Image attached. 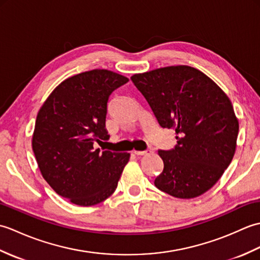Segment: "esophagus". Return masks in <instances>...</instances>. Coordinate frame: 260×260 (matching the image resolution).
Instances as JSON below:
<instances>
[{
    "label": "esophagus",
    "instance_id": "1",
    "mask_svg": "<svg viewBox=\"0 0 260 260\" xmlns=\"http://www.w3.org/2000/svg\"><path fill=\"white\" fill-rule=\"evenodd\" d=\"M133 153L136 155H147V154L151 153V151H133Z\"/></svg>",
    "mask_w": 260,
    "mask_h": 260
}]
</instances>
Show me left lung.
Instances as JSON below:
<instances>
[{
    "mask_svg": "<svg viewBox=\"0 0 260 260\" xmlns=\"http://www.w3.org/2000/svg\"><path fill=\"white\" fill-rule=\"evenodd\" d=\"M163 128H174L176 144L158 151L164 169L154 181L179 199L206 193L233 161L239 121L229 97L190 66H169L131 77Z\"/></svg>",
    "mask_w": 260,
    "mask_h": 260,
    "instance_id": "obj_1",
    "label": "left lung"
}]
</instances>
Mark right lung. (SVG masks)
<instances>
[{"mask_svg": "<svg viewBox=\"0 0 260 260\" xmlns=\"http://www.w3.org/2000/svg\"><path fill=\"white\" fill-rule=\"evenodd\" d=\"M128 78L93 69L64 79L42 104L32 135V150L48 184L81 207L95 206L114 193L129 153L101 152L107 141V101Z\"/></svg>", "mask_w": 260, "mask_h": 260, "instance_id": "right-lung-1", "label": "right lung"}]
</instances>
